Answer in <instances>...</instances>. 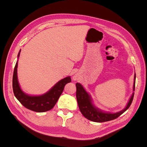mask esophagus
<instances>
[{"mask_svg": "<svg viewBox=\"0 0 147 147\" xmlns=\"http://www.w3.org/2000/svg\"><path fill=\"white\" fill-rule=\"evenodd\" d=\"M77 79H78L77 76H74V80H77Z\"/></svg>", "mask_w": 147, "mask_h": 147, "instance_id": "obj_1", "label": "esophagus"}]
</instances>
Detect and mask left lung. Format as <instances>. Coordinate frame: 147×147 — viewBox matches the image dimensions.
<instances>
[{
  "label": "left lung",
  "mask_w": 147,
  "mask_h": 147,
  "mask_svg": "<svg viewBox=\"0 0 147 147\" xmlns=\"http://www.w3.org/2000/svg\"><path fill=\"white\" fill-rule=\"evenodd\" d=\"M136 74L134 75V86H133V90H135V83H136ZM77 87V92H76V97L77 99V102L78 105V107L81 113L83 116L90 120L92 121L102 123L111 121L117 118L120 115L123 114L125 111H126L130 105L132 104V102L134 98V92L132 93L131 98L129 100L128 103L126 107V108L124 110L120 111L119 112L115 113H105L102 112L100 110L92 104L91 97L88 93L84 90V88L80 83H76Z\"/></svg>",
  "instance_id": "left-lung-1"
}]
</instances>
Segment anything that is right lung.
Instances as JSON below:
<instances>
[{
    "mask_svg": "<svg viewBox=\"0 0 147 147\" xmlns=\"http://www.w3.org/2000/svg\"><path fill=\"white\" fill-rule=\"evenodd\" d=\"M20 51L18 57L20 55ZM18 62L16 63L13 75V90L16 99L26 109L36 112H44L52 109L63 92L67 83L71 82L70 77L62 79L45 94L38 96L26 94L21 90L17 77Z\"/></svg>",
    "mask_w": 147,
    "mask_h": 147,
    "instance_id": "right-lung-1",
    "label": "right lung"
}]
</instances>
